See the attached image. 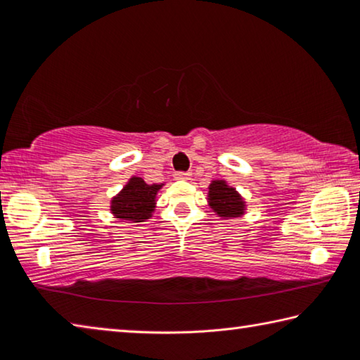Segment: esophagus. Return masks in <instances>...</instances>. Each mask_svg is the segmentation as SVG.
Wrapping results in <instances>:
<instances>
[{
	"label": "esophagus",
	"mask_w": 360,
	"mask_h": 360,
	"mask_svg": "<svg viewBox=\"0 0 360 360\" xmlns=\"http://www.w3.org/2000/svg\"><path fill=\"white\" fill-rule=\"evenodd\" d=\"M174 178L176 179H182V181H187V179H191L192 178V173H186V172H178L174 174Z\"/></svg>",
	"instance_id": "obj_1"
}]
</instances>
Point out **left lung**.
<instances>
[{
    "label": "left lung",
    "instance_id": "8db88e82",
    "mask_svg": "<svg viewBox=\"0 0 360 360\" xmlns=\"http://www.w3.org/2000/svg\"><path fill=\"white\" fill-rule=\"evenodd\" d=\"M208 205L221 219L241 217L246 211L245 198L224 179H216L210 184Z\"/></svg>",
    "mask_w": 360,
    "mask_h": 360
}]
</instances>
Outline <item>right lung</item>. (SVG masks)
I'll list each match as a JSON object with an SVG mask.
<instances>
[{
  "instance_id": "add662e5",
  "label": "right lung",
  "mask_w": 360,
  "mask_h": 360,
  "mask_svg": "<svg viewBox=\"0 0 360 360\" xmlns=\"http://www.w3.org/2000/svg\"><path fill=\"white\" fill-rule=\"evenodd\" d=\"M160 188L162 184H146L143 178L133 176L111 200V212L122 221L144 222L152 217L157 192Z\"/></svg>"
}]
</instances>
